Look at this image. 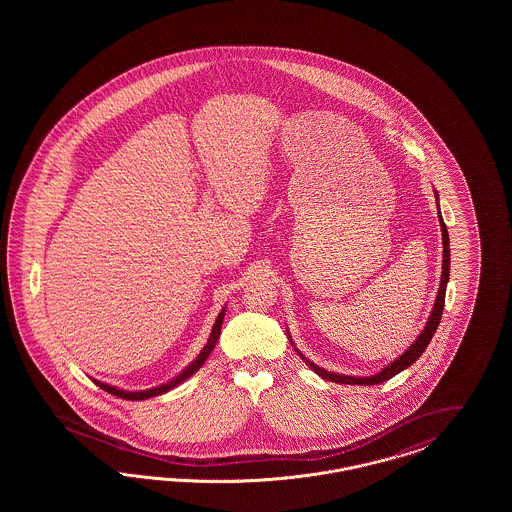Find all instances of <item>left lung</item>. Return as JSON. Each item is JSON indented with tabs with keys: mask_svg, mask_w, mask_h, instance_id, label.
Instances as JSON below:
<instances>
[{
	"mask_svg": "<svg viewBox=\"0 0 512 512\" xmlns=\"http://www.w3.org/2000/svg\"><path fill=\"white\" fill-rule=\"evenodd\" d=\"M434 194H436V203H438V219L439 226H441V244H443V265H441V280H439V290L438 295H436V303H434V307H432V313H430V317L426 320V326H424V330L420 332V336L416 338V340L409 345V349H405V353H401L397 359H393L391 363L384 366L380 372H376V374H372V376H347V374H338V372H330V370H326V368H322V366H318L317 363H313V361H309L297 347H295V343H293L292 336H290V330H286L288 332V338L292 341L293 349L299 353V357L305 361V365L309 366L311 370H315L320 378H324V380H330V382H336V384H351V386H374V384H382V382H386V380H390L393 378L395 374H399V372H403L405 368H409V366L416 363V359L426 351V347H428V343L430 340L434 338V334H436V330H438L439 320H441V313H443V305H445V290H447V282H449V265H451V253H449V234H447V226H445V222H443V217H441V211H439V195L436 190H434Z\"/></svg>",
	"mask_w": 512,
	"mask_h": 512,
	"instance_id": "8db88e82",
	"label": "left lung"
}]
</instances>
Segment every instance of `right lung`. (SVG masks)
Returning a JSON list of instances; mask_svg holds the SVG:
<instances>
[{
	"label": "right lung",
	"instance_id": "obj_1",
	"mask_svg": "<svg viewBox=\"0 0 512 512\" xmlns=\"http://www.w3.org/2000/svg\"><path fill=\"white\" fill-rule=\"evenodd\" d=\"M224 315H226V307H222L219 317H217L215 324H213V330H211V334H209V340H207V343L203 345L201 353H199V355L195 357L194 361H192L190 365L186 366L180 374H176L174 378H171L169 382H165V384H161V386H155V388H149V390L140 391L119 390V388H115V386H109V384H103V382H99V380H94V382H96V386H99L101 390L109 391V393H113V395L121 397V399H126V401H144V399H149V397H157V395H163V393L171 391L172 388L180 386L184 380H188L190 376H194L195 372H197V370L203 366V363L207 361V357L211 355V351L215 349V345H217V341H219L220 328H222Z\"/></svg>",
	"mask_w": 512,
	"mask_h": 512
}]
</instances>
